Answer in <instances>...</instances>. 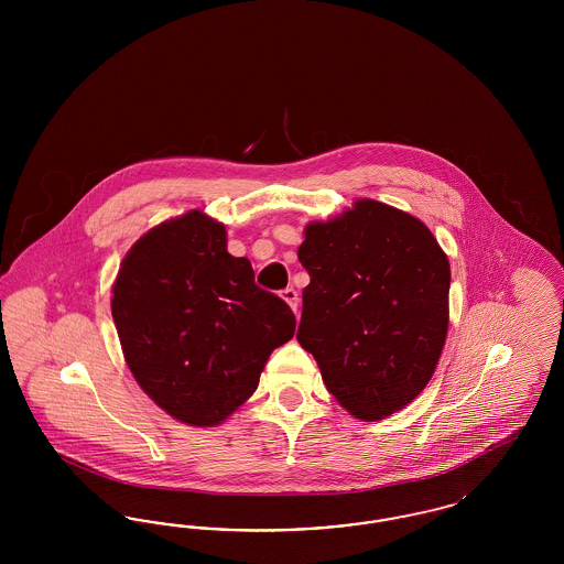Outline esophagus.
Returning a JSON list of instances; mask_svg holds the SVG:
<instances>
[{
	"label": "esophagus",
	"mask_w": 564,
	"mask_h": 564,
	"mask_svg": "<svg viewBox=\"0 0 564 564\" xmlns=\"http://www.w3.org/2000/svg\"><path fill=\"white\" fill-rule=\"evenodd\" d=\"M281 297L290 304V308L297 313V292H295L294 288H288V290H283L281 292Z\"/></svg>",
	"instance_id": "esophagus-1"
}]
</instances>
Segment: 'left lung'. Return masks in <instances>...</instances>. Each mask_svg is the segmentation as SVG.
<instances>
[{"instance_id":"obj_1","label":"left lung","mask_w":564,"mask_h":564,"mask_svg":"<svg viewBox=\"0 0 564 564\" xmlns=\"http://www.w3.org/2000/svg\"><path fill=\"white\" fill-rule=\"evenodd\" d=\"M297 260V343L327 391L361 421L412 402L431 380L448 334V256L414 215L372 198L311 221Z\"/></svg>"}]
</instances>
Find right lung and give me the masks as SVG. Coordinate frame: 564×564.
Masks as SVG:
<instances>
[{"label": "right lung", "mask_w": 564, "mask_h": 564, "mask_svg": "<svg viewBox=\"0 0 564 564\" xmlns=\"http://www.w3.org/2000/svg\"><path fill=\"white\" fill-rule=\"evenodd\" d=\"M226 241V226L200 209L166 219L129 249L111 288L134 380L192 427L237 412L295 332L292 308L256 285L251 262Z\"/></svg>", "instance_id": "right-lung-1"}]
</instances>
